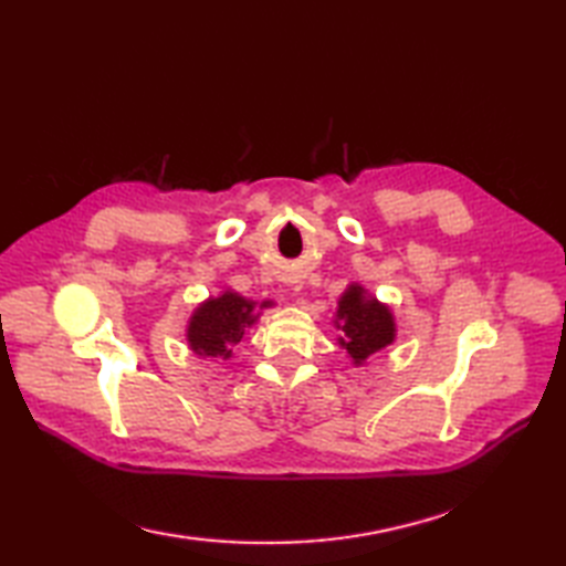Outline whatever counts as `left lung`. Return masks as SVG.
I'll use <instances>...</instances> for the list:
<instances>
[{"instance_id":"1","label":"left lung","mask_w":566,"mask_h":566,"mask_svg":"<svg viewBox=\"0 0 566 566\" xmlns=\"http://www.w3.org/2000/svg\"><path fill=\"white\" fill-rule=\"evenodd\" d=\"M336 338L355 367H363L371 355L389 348L396 340V316L387 302L377 300L363 283H350L334 312Z\"/></svg>"}]
</instances>
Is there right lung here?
Wrapping results in <instances>:
<instances>
[{
  "label": "right lung",
  "mask_w": 566,
  "mask_h": 566,
  "mask_svg": "<svg viewBox=\"0 0 566 566\" xmlns=\"http://www.w3.org/2000/svg\"><path fill=\"white\" fill-rule=\"evenodd\" d=\"M275 305L273 300H252L226 287L220 295L206 297L189 314L185 340L189 350L211 363L232 360L242 336L250 331L259 316Z\"/></svg>",
  "instance_id": "add662e5"
}]
</instances>
